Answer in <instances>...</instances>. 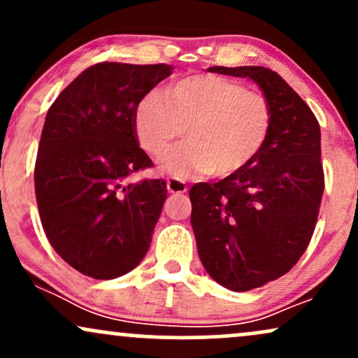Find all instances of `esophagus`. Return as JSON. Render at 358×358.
I'll return each mask as SVG.
<instances>
[{"mask_svg":"<svg viewBox=\"0 0 358 358\" xmlns=\"http://www.w3.org/2000/svg\"><path fill=\"white\" fill-rule=\"evenodd\" d=\"M166 188L170 193H185L188 190V187L185 185V182H182V180L178 178H168Z\"/></svg>","mask_w":358,"mask_h":358,"instance_id":"34e87169","label":"esophagus"}]
</instances>
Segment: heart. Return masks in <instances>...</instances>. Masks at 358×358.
Wrapping results in <instances>:
<instances>
[{"label":"heart","instance_id":"heart-1","mask_svg":"<svg viewBox=\"0 0 358 358\" xmlns=\"http://www.w3.org/2000/svg\"><path fill=\"white\" fill-rule=\"evenodd\" d=\"M139 146L159 158L183 134L187 145L170 151L162 168L175 176L224 178L261 153L273 126L264 94L219 76H192L139 101L133 117Z\"/></svg>","mask_w":358,"mask_h":358}]
</instances>
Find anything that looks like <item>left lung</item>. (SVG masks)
<instances>
[{"label":"left lung","mask_w":358,"mask_h":358,"mask_svg":"<svg viewBox=\"0 0 358 358\" xmlns=\"http://www.w3.org/2000/svg\"><path fill=\"white\" fill-rule=\"evenodd\" d=\"M249 77L273 108L264 148L237 173L190 190L192 229L208 276L232 291L281 278L303 256L324 188L320 124L286 80L266 67H210Z\"/></svg>","instance_id":"1"}]
</instances>
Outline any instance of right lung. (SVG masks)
Segmentation results:
<instances>
[{"label":"right lung","mask_w":358,"mask_h":358,"mask_svg":"<svg viewBox=\"0 0 358 358\" xmlns=\"http://www.w3.org/2000/svg\"><path fill=\"white\" fill-rule=\"evenodd\" d=\"M171 72L166 64L101 62L48 109L35 163L40 220L55 252L85 276H122L150 249L166 183L127 182L153 166L133 117L139 101Z\"/></svg>","instance_id":"obj_1"}]
</instances>
